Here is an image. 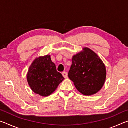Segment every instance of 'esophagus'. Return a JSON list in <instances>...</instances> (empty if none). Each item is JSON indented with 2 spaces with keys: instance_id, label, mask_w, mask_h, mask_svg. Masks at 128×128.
Returning <instances> with one entry per match:
<instances>
[{
  "instance_id": "1",
  "label": "esophagus",
  "mask_w": 128,
  "mask_h": 128,
  "mask_svg": "<svg viewBox=\"0 0 128 128\" xmlns=\"http://www.w3.org/2000/svg\"><path fill=\"white\" fill-rule=\"evenodd\" d=\"M62 74L63 76V77L64 78H66L67 76H68V73L66 72H63L62 73Z\"/></svg>"
}]
</instances>
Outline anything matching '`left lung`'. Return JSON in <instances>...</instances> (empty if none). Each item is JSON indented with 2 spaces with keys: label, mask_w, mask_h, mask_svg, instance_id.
<instances>
[{
  "label": "left lung",
  "mask_w": 128,
  "mask_h": 128,
  "mask_svg": "<svg viewBox=\"0 0 128 128\" xmlns=\"http://www.w3.org/2000/svg\"><path fill=\"white\" fill-rule=\"evenodd\" d=\"M68 77L78 91L85 95L99 92L104 84L106 69L100 58L88 48L73 56Z\"/></svg>",
  "instance_id": "left-lung-1"
}]
</instances>
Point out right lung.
<instances>
[{"label": "right lung", "instance_id": "add662e5", "mask_svg": "<svg viewBox=\"0 0 128 128\" xmlns=\"http://www.w3.org/2000/svg\"><path fill=\"white\" fill-rule=\"evenodd\" d=\"M64 78L56 70L50 55L40 57L30 66L27 80L33 92L42 96H47L55 92Z\"/></svg>", "mask_w": 128, "mask_h": 128}]
</instances>
